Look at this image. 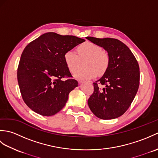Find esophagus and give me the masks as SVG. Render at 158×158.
Masks as SVG:
<instances>
[{
	"label": "esophagus",
	"instance_id": "obj_1",
	"mask_svg": "<svg viewBox=\"0 0 158 158\" xmlns=\"http://www.w3.org/2000/svg\"><path fill=\"white\" fill-rule=\"evenodd\" d=\"M82 82H84V81H80V83H82ZM87 82H88V83H89V84H92V81H88Z\"/></svg>",
	"mask_w": 158,
	"mask_h": 158
}]
</instances>
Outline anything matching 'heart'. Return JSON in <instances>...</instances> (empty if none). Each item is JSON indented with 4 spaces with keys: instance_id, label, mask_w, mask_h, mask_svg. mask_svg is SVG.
Segmentation results:
<instances>
[{
    "instance_id": "heart-1",
    "label": "heart",
    "mask_w": 158,
    "mask_h": 158,
    "mask_svg": "<svg viewBox=\"0 0 158 158\" xmlns=\"http://www.w3.org/2000/svg\"><path fill=\"white\" fill-rule=\"evenodd\" d=\"M78 55L73 50H68L64 53V60L72 73H76L81 66V61L87 59L85 63L86 69L79 70L75 74L78 79H88L94 78L100 73H105L109 66V58L102 48L95 43L86 41L77 48Z\"/></svg>"
}]
</instances>
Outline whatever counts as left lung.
<instances>
[{"label": "left lung", "instance_id": "8db88e82", "mask_svg": "<svg viewBox=\"0 0 158 158\" xmlns=\"http://www.w3.org/2000/svg\"><path fill=\"white\" fill-rule=\"evenodd\" d=\"M87 39L100 45L108 53L109 64L103 76L94 83V93L88 106L94 115L102 119H113L122 116L129 108L139 87L138 62L130 49L118 39ZM105 85L100 89L99 85Z\"/></svg>", "mask_w": 158, "mask_h": 158}]
</instances>
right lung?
Segmentation results:
<instances>
[{
	"mask_svg": "<svg viewBox=\"0 0 158 158\" xmlns=\"http://www.w3.org/2000/svg\"><path fill=\"white\" fill-rule=\"evenodd\" d=\"M84 41L75 36L48 32L23 49L17 76L23 101L33 111L52 116L65 106L78 82L71 79L64 55Z\"/></svg>",
	"mask_w": 158,
	"mask_h": 158,
	"instance_id": "1",
	"label": "right lung"
}]
</instances>
